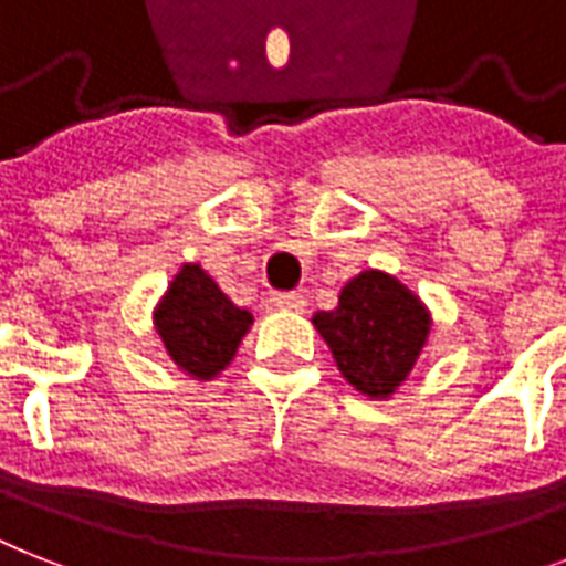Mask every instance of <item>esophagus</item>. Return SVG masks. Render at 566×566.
<instances>
[{
  "instance_id": "obj_1",
  "label": "esophagus",
  "mask_w": 566,
  "mask_h": 566,
  "mask_svg": "<svg viewBox=\"0 0 566 566\" xmlns=\"http://www.w3.org/2000/svg\"><path fill=\"white\" fill-rule=\"evenodd\" d=\"M273 308L279 311H305V296L302 293H273Z\"/></svg>"
}]
</instances>
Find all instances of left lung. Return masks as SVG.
I'll use <instances>...</instances> for the list:
<instances>
[{"label":"left lung","mask_w":566,"mask_h":566,"mask_svg":"<svg viewBox=\"0 0 566 566\" xmlns=\"http://www.w3.org/2000/svg\"><path fill=\"white\" fill-rule=\"evenodd\" d=\"M314 326L355 390L385 399L402 385L429 337V311L394 275L364 270L340 291L335 311Z\"/></svg>","instance_id":"1"}]
</instances>
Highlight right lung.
Wrapping results in <instances>:
<instances>
[{
	"instance_id": "obj_1",
	"label": "right lung",
	"mask_w": 566,
	"mask_h": 566,
	"mask_svg": "<svg viewBox=\"0 0 566 566\" xmlns=\"http://www.w3.org/2000/svg\"><path fill=\"white\" fill-rule=\"evenodd\" d=\"M252 314L238 308L199 264H185L155 308L164 349L193 378H213L229 367Z\"/></svg>"
}]
</instances>
